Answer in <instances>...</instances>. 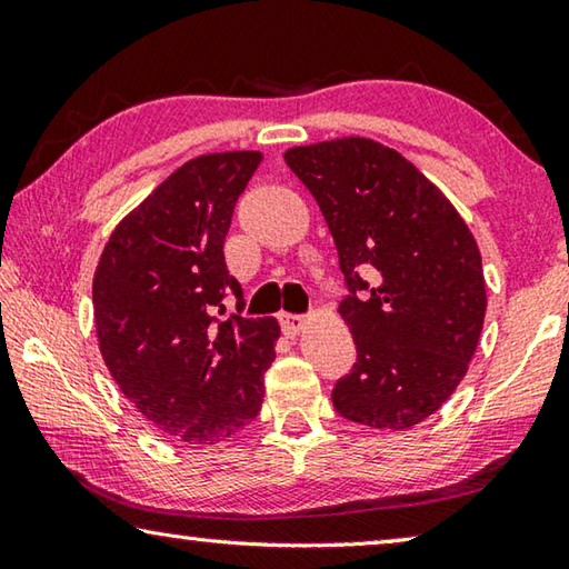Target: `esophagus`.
I'll list each match as a JSON object with an SVG mask.
<instances>
[{
  "mask_svg": "<svg viewBox=\"0 0 569 569\" xmlns=\"http://www.w3.org/2000/svg\"><path fill=\"white\" fill-rule=\"evenodd\" d=\"M278 321H281V329L288 336H296V333H301V329L306 326V316H301V313H281V316H278Z\"/></svg>",
  "mask_w": 569,
  "mask_h": 569,
  "instance_id": "obj_1",
  "label": "esophagus"
}]
</instances>
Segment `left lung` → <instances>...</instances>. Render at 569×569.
I'll return each mask as SVG.
<instances>
[{
    "label": "left lung",
    "mask_w": 569,
    "mask_h": 569,
    "mask_svg": "<svg viewBox=\"0 0 569 569\" xmlns=\"http://www.w3.org/2000/svg\"><path fill=\"white\" fill-rule=\"evenodd\" d=\"M329 223L356 363L333 409L373 429L431 417L467 373L485 323L481 258L449 200L397 150L343 138L286 152Z\"/></svg>",
    "instance_id": "8db88e82"
}]
</instances>
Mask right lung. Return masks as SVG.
I'll return each instance as SVG.
<instances>
[{
	"label": "right lung",
	"mask_w": 569,
	"mask_h": 569,
	"mask_svg": "<svg viewBox=\"0 0 569 569\" xmlns=\"http://www.w3.org/2000/svg\"><path fill=\"white\" fill-rule=\"evenodd\" d=\"M261 152L188 160L112 230L94 271L102 359L152 427L218 445L258 417L278 323L246 319L223 243ZM233 295L237 313L224 311Z\"/></svg>",
	"instance_id": "add662e5"
}]
</instances>
